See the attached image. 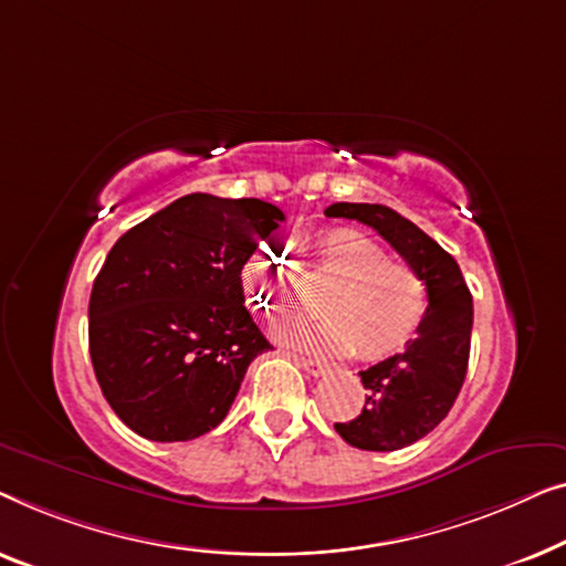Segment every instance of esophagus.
Returning <instances> with one entry per match:
<instances>
[{
  "instance_id": "34e87169",
  "label": "esophagus",
  "mask_w": 566,
  "mask_h": 566,
  "mask_svg": "<svg viewBox=\"0 0 566 566\" xmlns=\"http://www.w3.org/2000/svg\"><path fill=\"white\" fill-rule=\"evenodd\" d=\"M297 364H300L302 369H305L307 374H313V377H323V374L328 371V366H325L323 361H317V359H310V356H300Z\"/></svg>"
}]
</instances>
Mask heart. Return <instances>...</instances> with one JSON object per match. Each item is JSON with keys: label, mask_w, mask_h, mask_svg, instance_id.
I'll list each match as a JSON object with an SVG mask.
<instances>
[{"label": "heart", "mask_w": 566, "mask_h": 566, "mask_svg": "<svg viewBox=\"0 0 566 566\" xmlns=\"http://www.w3.org/2000/svg\"><path fill=\"white\" fill-rule=\"evenodd\" d=\"M317 269L333 286L323 294L325 321L294 323L282 333L317 354H352L387 359L410 344L428 313V284L416 269L389 259L374 238L352 228H331L317 235ZM241 280L256 310L284 315L292 307V280L284 259L256 251L243 264Z\"/></svg>", "instance_id": "obj_1"}]
</instances>
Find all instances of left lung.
Returning a JSON list of instances; mask_svg holds the SVG:
<instances>
[{
	"label": "left lung",
	"mask_w": 566,
	"mask_h": 566,
	"mask_svg": "<svg viewBox=\"0 0 566 566\" xmlns=\"http://www.w3.org/2000/svg\"><path fill=\"white\" fill-rule=\"evenodd\" d=\"M328 218L359 220L377 230L428 284V313L405 352L359 371L366 389L354 420L336 423L346 443L364 451H397L431 433L449 416L467 377L472 340V294L451 253L392 207L336 202Z\"/></svg>",
	"instance_id": "left-lung-1"
}]
</instances>
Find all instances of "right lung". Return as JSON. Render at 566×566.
Here are the masks:
<instances>
[{"instance_id":"right-lung-1","label":"right lung","mask_w":566,"mask_h":566,"mask_svg":"<svg viewBox=\"0 0 566 566\" xmlns=\"http://www.w3.org/2000/svg\"><path fill=\"white\" fill-rule=\"evenodd\" d=\"M284 222L264 200L179 197L120 235L90 297V356L117 418L148 441L222 423L249 364L272 348L241 272Z\"/></svg>"}]
</instances>
